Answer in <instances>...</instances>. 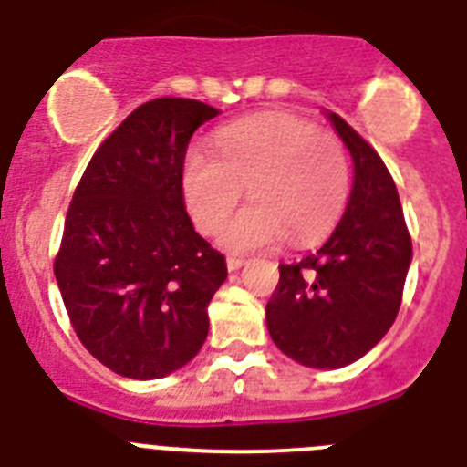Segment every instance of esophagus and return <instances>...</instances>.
I'll return each mask as SVG.
<instances>
[{"label":"esophagus","mask_w":467,"mask_h":467,"mask_svg":"<svg viewBox=\"0 0 467 467\" xmlns=\"http://www.w3.org/2000/svg\"><path fill=\"white\" fill-rule=\"evenodd\" d=\"M245 264H247V259H243V257H226V269L229 271L243 269Z\"/></svg>","instance_id":"esophagus-1"}]
</instances>
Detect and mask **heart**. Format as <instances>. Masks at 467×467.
<instances>
[{
    "label": "heart",
    "mask_w": 467,
    "mask_h": 467,
    "mask_svg": "<svg viewBox=\"0 0 467 467\" xmlns=\"http://www.w3.org/2000/svg\"><path fill=\"white\" fill-rule=\"evenodd\" d=\"M248 187L254 203L222 231L220 243L250 253L290 236L306 245L325 236L348 201L344 144L292 114H262L220 130L214 154L193 147L182 193L193 224L217 234Z\"/></svg>",
    "instance_id": "b5f03b06"
}]
</instances>
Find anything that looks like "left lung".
I'll return each instance as SVG.
<instances>
[{
	"mask_svg": "<svg viewBox=\"0 0 467 467\" xmlns=\"http://www.w3.org/2000/svg\"><path fill=\"white\" fill-rule=\"evenodd\" d=\"M356 168L348 205L320 250L280 264L266 304L274 344L299 365L337 369L386 337L402 304L411 236L381 156L339 114H329Z\"/></svg>",
	"mask_w": 467,
	"mask_h": 467,
	"instance_id": "1",
	"label": "left lung"
}]
</instances>
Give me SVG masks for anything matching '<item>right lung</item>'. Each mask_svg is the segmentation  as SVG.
Here are the masks:
<instances>
[{
    "mask_svg": "<svg viewBox=\"0 0 467 467\" xmlns=\"http://www.w3.org/2000/svg\"><path fill=\"white\" fill-rule=\"evenodd\" d=\"M217 114L189 98L144 102L74 189L53 271L79 341L121 377H166L208 337L226 259L193 231L182 168L196 128Z\"/></svg>",
    "mask_w": 467,
    "mask_h": 467,
    "instance_id": "obj_1",
    "label": "right lung"
}]
</instances>
